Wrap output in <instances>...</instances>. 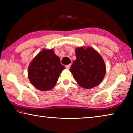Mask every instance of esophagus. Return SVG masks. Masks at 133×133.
Listing matches in <instances>:
<instances>
[{
    "label": "esophagus",
    "instance_id": "esophagus-1",
    "mask_svg": "<svg viewBox=\"0 0 133 133\" xmlns=\"http://www.w3.org/2000/svg\"><path fill=\"white\" fill-rule=\"evenodd\" d=\"M70 66H71V64H69V65H67L65 66V68H66L67 70H69V69L70 68Z\"/></svg>",
    "mask_w": 133,
    "mask_h": 133
}]
</instances>
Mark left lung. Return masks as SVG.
Returning <instances> with one entry per match:
<instances>
[{
    "mask_svg": "<svg viewBox=\"0 0 133 133\" xmlns=\"http://www.w3.org/2000/svg\"><path fill=\"white\" fill-rule=\"evenodd\" d=\"M76 59L70 71L78 85L91 89L99 85L104 79L106 66L103 58L91 47L76 48Z\"/></svg>",
    "mask_w": 133,
    "mask_h": 133,
    "instance_id": "8db88e82",
    "label": "left lung"
}]
</instances>
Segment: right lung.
<instances>
[{"instance_id": "right-lung-1", "label": "right lung", "mask_w": 133, "mask_h": 133, "mask_svg": "<svg viewBox=\"0 0 133 133\" xmlns=\"http://www.w3.org/2000/svg\"><path fill=\"white\" fill-rule=\"evenodd\" d=\"M65 67L53 49H43L28 66V77L31 84L41 91H48L55 86Z\"/></svg>"}]
</instances>
